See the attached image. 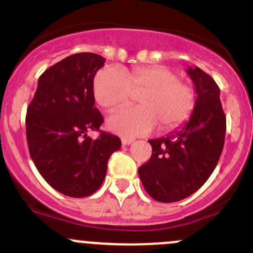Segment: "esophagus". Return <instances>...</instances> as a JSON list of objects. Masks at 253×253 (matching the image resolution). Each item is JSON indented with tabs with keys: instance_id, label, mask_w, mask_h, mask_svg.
I'll use <instances>...</instances> for the list:
<instances>
[{
	"instance_id": "esophagus-1",
	"label": "esophagus",
	"mask_w": 253,
	"mask_h": 253,
	"mask_svg": "<svg viewBox=\"0 0 253 253\" xmlns=\"http://www.w3.org/2000/svg\"><path fill=\"white\" fill-rule=\"evenodd\" d=\"M132 138H127V137H123L122 138V143H123L124 146H129L130 143H132Z\"/></svg>"
}]
</instances>
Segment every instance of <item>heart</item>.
<instances>
[{"label": "heart", "instance_id": "obj_1", "mask_svg": "<svg viewBox=\"0 0 253 253\" xmlns=\"http://www.w3.org/2000/svg\"><path fill=\"white\" fill-rule=\"evenodd\" d=\"M140 92L138 107H123L108 118L111 130L138 136L157 124L160 130L173 129L189 118L197 102L192 84L178 80L177 73L162 65L137 66L127 73L106 67L95 76L94 97L105 110H115Z\"/></svg>", "mask_w": 253, "mask_h": 253}]
</instances>
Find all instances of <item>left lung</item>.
Returning <instances> with one entry per match:
<instances>
[{
	"label": "left lung",
	"mask_w": 253,
	"mask_h": 253,
	"mask_svg": "<svg viewBox=\"0 0 253 253\" xmlns=\"http://www.w3.org/2000/svg\"><path fill=\"white\" fill-rule=\"evenodd\" d=\"M187 73L198 95L191 118L165 137L148 140L152 156L138 168L146 192L160 203L180 202L197 192L213 172L224 145L218 85L199 67Z\"/></svg>",
	"instance_id": "1"
}]
</instances>
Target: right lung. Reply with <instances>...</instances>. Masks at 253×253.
<instances>
[{
	"label": "right lung",
	"mask_w": 253,
	"mask_h": 253,
	"mask_svg": "<svg viewBox=\"0 0 253 253\" xmlns=\"http://www.w3.org/2000/svg\"><path fill=\"white\" fill-rule=\"evenodd\" d=\"M105 64L101 55L77 53L41 75L26 111L30 156L42 177L61 194L84 198L100 188L111 154L121 138L102 131L87 136L104 122L95 107L94 77Z\"/></svg>",
	"instance_id": "add662e5"
}]
</instances>
